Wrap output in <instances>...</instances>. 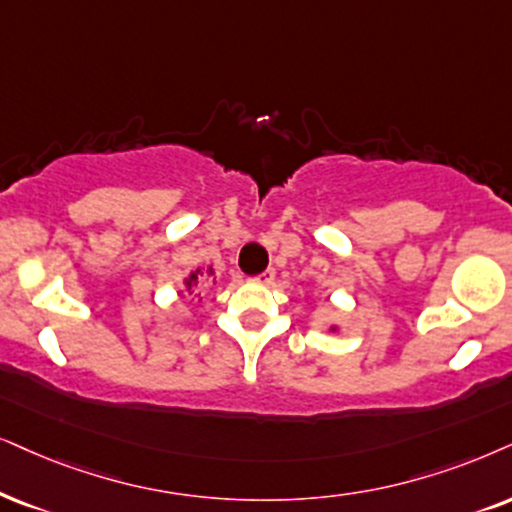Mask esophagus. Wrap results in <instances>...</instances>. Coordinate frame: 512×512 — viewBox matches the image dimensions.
<instances>
[{"label":"esophagus","mask_w":512,"mask_h":512,"mask_svg":"<svg viewBox=\"0 0 512 512\" xmlns=\"http://www.w3.org/2000/svg\"><path fill=\"white\" fill-rule=\"evenodd\" d=\"M274 276H276V271H274V269H264L262 274L252 276V281H255V283H260V286H269V283L274 281Z\"/></svg>","instance_id":"esophagus-1"}]
</instances>
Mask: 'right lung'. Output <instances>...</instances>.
Segmentation results:
<instances>
[{
    "label": "right lung",
    "mask_w": 512,
    "mask_h": 512,
    "mask_svg": "<svg viewBox=\"0 0 512 512\" xmlns=\"http://www.w3.org/2000/svg\"><path fill=\"white\" fill-rule=\"evenodd\" d=\"M203 278H205L203 274H198V271H193V274H191L189 278H186V286H189V288H191V286H193V283H196V281H203Z\"/></svg>",
    "instance_id": "add662e5"
}]
</instances>
